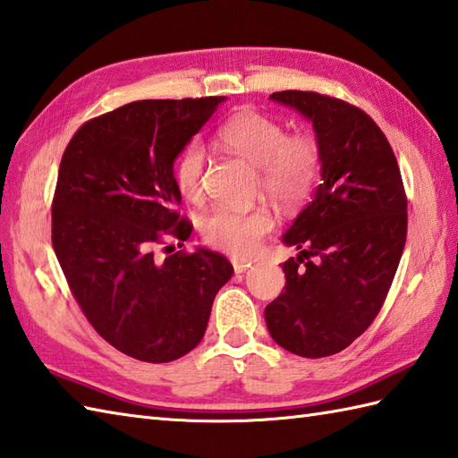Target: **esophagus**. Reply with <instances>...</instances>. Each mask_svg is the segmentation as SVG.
Returning <instances> with one entry per match:
<instances>
[{"label": "esophagus", "mask_w": 458, "mask_h": 458, "mask_svg": "<svg viewBox=\"0 0 458 458\" xmlns=\"http://www.w3.org/2000/svg\"><path fill=\"white\" fill-rule=\"evenodd\" d=\"M249 268H250L249 260H233V270H235V274H242Z\"/></svg>", "instance_id": "1"}]
</instances>
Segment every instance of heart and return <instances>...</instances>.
<instances>
[{"label":"heart","instance_id":"1","mask_svg":"<svg viewBox=\"0 0 458 458\" xmlns=\"http://www.w3.org/2000/svg\"><path fill=\"white\" fill-rule=\"evenodd\" d=\"M217 140L227 150L259 168V188L280 206H298L313 191L321 170V145L311 133H288L280 121L245 109L217 129ZM206 150L191 140L180 152L174 180L182 198L199 203L206 198ZM274 227L267 209L217 208L201 219V237L209 247L233 257H250Z\"/></svg>","mask_w":458,"mask_h":458}]
</instances>
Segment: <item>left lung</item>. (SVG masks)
I'll return each mask as SVG.
<instances>
[{"label": "left lung", "instance_id": "1", "mask_svg": "<svg viewBox=\"0 0 458 458\" xmlns=\"http://www.w3.org/2000/svg\"><path fill=\"white\" fill-rule=\"evenodd\" d=\"M270 99L311 119L323 184L284 235L301 252L284 262L286 286L264 319L286 351L331 357L384 306L408 235V198L388 139L367 111L318 91L284 89Z\"/></svg>", "mask_w": 458, "mask_h": 458}]
</instances>
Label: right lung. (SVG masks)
I'll use <instances>...</instances> for the list:
<instances>
[{
	"mask_svg": "<svg viewBox=\"0 0 458 458\" xmlns=\"http://www.w3.org/2000/svg\"><path fill=\"white\" fill-rule=\"evenodd\" d=\"M223 99L131 101L86 121L60 160L53 198L60 268L99 337L137 360L170 362L194 349L233 274L208 249L155 257L157 245H182L194 229L180 216L172 165Z\"/></svg>",
	"mask_w": 458,
	"mask_h": 458,
	"instance_id": "add662e5",
	"label": "right lung"
}]
</instances>
